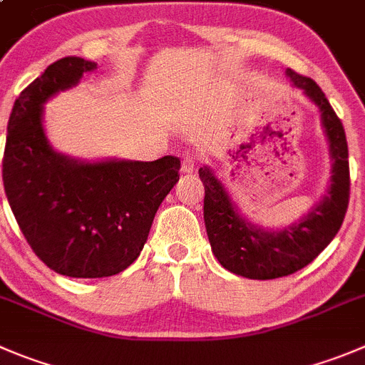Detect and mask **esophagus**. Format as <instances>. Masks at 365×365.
Here are the masks:
<instances>
[{
	"label": "esophagus",
	"instance_id": "1",
	"mask_svg": "<svg viewBox=\"0 0 365 365\" xmlns=\"http://www.w3.org/2000/svg\"><path fill=\"white\" fill-rule=\"evenodd\" d=\"M180 163H182V173H192L195 170V161L190 154H185L180 158Z\"/></svg>",
	"mask_w": 365,
	"mask_h": 365
}]
</instances>
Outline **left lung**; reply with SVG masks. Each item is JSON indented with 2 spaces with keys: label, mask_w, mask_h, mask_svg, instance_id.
Masks as SVG:
<instances>
[{
  "label": "left lung",
  "mask_w": 365,
  "mask_h": 365,
  "mask_svg": "<svg viewBox=\"0 0 365 365\" xmlns=\"http://www.w3.org/2000/svg\"><path fill=\"white\" fill-rule=\"evenodd\" d=\"M287 75L319 107L333 159L329 192L307 217L283 231H263L240 217L220 180L207 166L199 170L204 185V222L220 265L249 279H276L314 262L335 238L349 204V161L344 127L322 89L294 69Z\"/></svg>",
  "instance_id": "1"
}]
</instances>
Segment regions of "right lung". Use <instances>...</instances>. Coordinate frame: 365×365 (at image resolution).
I'll use <instances>...</instances> for the list:
<instances>
[{
	"label": "right lung",
	"instance_id": "obj_1",
	"mask_svg": "<svg viewBox=\"0 0 365 365\" xmlns=\"http://www.w3.org/2000/svg\"><path fill=\"white\" fill-rule=\"evenodd\" d=\"M64 57L17 96L9 118L3 186L37 258L69 277H107L140 256L155 211L179 180L180 161L78 163L57 154L43 130V103L95 69Z\"/></svg>",
	"mask_w": 365,
	"mask_h": 365
}]
</instances>
